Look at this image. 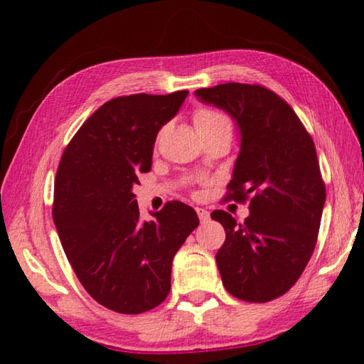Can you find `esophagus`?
Segmentation results:
<instances>
[{"label": "esophagus", "mask_w": 364, "mask_h": 364, "mask_svg": "<svg viewBox=\"0 0 364 364\" xmlns=\"http://www.w3.org/2000/svg\"><path fill=\"white\" fill-rule=\"evenodd\" d=\"M196 212H197V217H199L202 223H205V221H208V218H210V215H208L205 208H196Z\"/></svg>", "instance_id": "esophagus-1"}]
</instances>
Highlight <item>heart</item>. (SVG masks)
<instances>
[{
    "mask_svg": "<svg viewBox=\"0 0 364 364\" xmlns=\"http://www.w3.org/2000/svg\"><path fill=\"white\" fill-rule=\"evenodd\" d=\"M193 120L199 133L217 130V128H221V127L231 128L230 117H228L225 112H221V110L212 109V107L197 109L193 115Z\"/></svg>",
    "mask_w": 364,
    "mask_h": 364,
    "instance_id": "1",
    "label": "heart"
}]
</instances>
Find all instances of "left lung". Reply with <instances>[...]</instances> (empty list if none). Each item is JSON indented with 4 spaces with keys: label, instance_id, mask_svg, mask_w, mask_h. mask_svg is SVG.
Instances as JSON below:
<instances>
[{
    "label": "left lung",
    "instance_id": "1",
    "mask_svg": "<svg viewBox=\"0 0 364 364\" xmlns=\"http://www.w3.org/2000/svg\"><path fill=\"white\" fill-rule=\"evenodd\" d=\"M225 109L241 130V152L226 200L247 202L242 223L225 210L210 217L226 231L217 264L226 291L252 304L284 295L304 273L318 241L326 200L315 143L289 104L262 85L196 90Z\"/></svg>",
    "mask_w": 364,
    "mask_h": 364
}]
</instances>
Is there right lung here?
<instances>
[{
    "label": "right lung",
    "instance_id": "1",
    "mask_svg": "<svg viewBox=\"0 0 364 364\" xmlns=\"http://www.w3.org/2000/svg\"><path fill=\"white\" fill-rule=\"evenodd\" d=\"M188 91L107 101L86 120L60 157L53 220L69 263L97 304L139 315L170 292L171 262L199 226L193 207L171 200L147 223L133 186L151 170L160 128Z\"/></svg>",
    "mask_w": 364,
    "mask_h": 364
}]
</instances>
